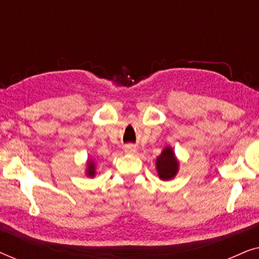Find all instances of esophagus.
Listing matches in <instances>:
<instances>
[{"instance_id": "obj_1", "label": "esophagus", "mask_w": 259, "mask_h": 259, "mask_svg": "<svg viewBox=\"0 0 259 259\" xmlns=\"http://www.w3.org/2000/svg\"><path fill=\"white\" fill-rule=\"evenodd\" d=\"M123 151H125V153L132 154L136 152V146H133V145H126V146L123 147Z\"/></svg>"}]
</instances>
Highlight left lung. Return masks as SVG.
Segmentation results:
<instances>
[{
  "label": "left lung",
  "mask_w": 259,
  "mask_h": 259,
  "mask_svg": "<svg viewBox=\"0 0 259 259\" xmlns=\"http://www.w3.org/2000/svg\"><path fill=\"white\" fill-rule=\"evenodd\" d=\"M155 166H157L159 178L161 180H169L175 178L179 169V161L177 160L172 147L166 146L162 150L160 155L157 158Z\"/></svg>",
  "instance_id": "8db88e82"
}]
</instances>
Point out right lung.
I'll list each match as a JSON object with an SVG mask.
<instances>
[{
	"mask_svg": "<svg viewBox=\"0 0 259 259\" xmlns=\"http://www.w3.org/2000/svg\"><path fill=\"white\" fill-rule=\"evenodd\" d=\"M86 176L87 177H91V178H93L95 176V164L93 160H88L87 161V168H86Z\"/></svg>",
	"mask_w": 259,
	"mask_h": 259,
	"instance_id": "right-lung-1",
	"label": "right lung"
}]
</instances>
